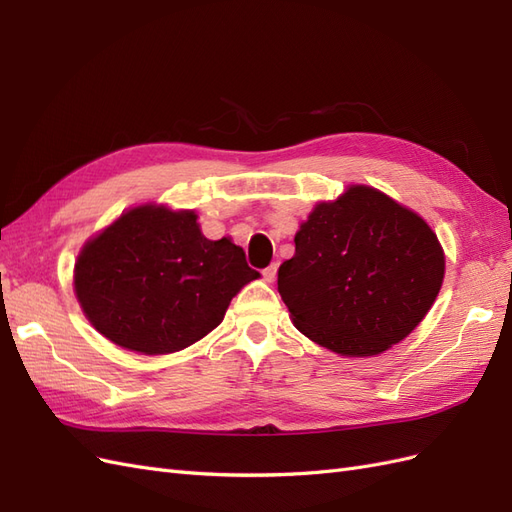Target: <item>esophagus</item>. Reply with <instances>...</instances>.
Wrapping results in <instances>:
<instances>
[{
	"label": "esophagus",
	"mask_w": 512,
	"mask_h": 512,
	"mask_svg": "<svg viewBox=\"0 0 512 512\" xmlns=\"http://www.w3.org/2000/svg\"><path fill=\"white\" fill-rule=\"evenodd\" d=\"M262 277H265L269 284H273L275 277H277V265H269L265 271H262Z\"/></svg>",
	"instance_id": "obj_1"
}]
</instances>
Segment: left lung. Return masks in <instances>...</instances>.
Here are the masks:
<instances>
[{"instance_id":"obj_1","label":"left lung","mask_w":512,"mask_h":512,"mask_svg":"<svg viewBox=\"0 0 512 512\" xmlns=\"http://www.w3.org/2000/svg\"><path fill=\"white\" fill-rule=\"evenodd\" d=\"M442 280L444 250L421 215L369 185H350L299 226L277 290L312 342L376 356L421 324Z\"/></svg>"}]
</instances>
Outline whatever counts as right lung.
Wrapping results in <instances>:
<instances>
[{"label": "right lung", "mask_w": 512, "mask_h": 512, "mask_svg": "<svg viewBox=\"0 0 512 512\" xmlns=\"http://www.w3.org/2000/svg\"><path fill=\"white\" fill-rule=\"evenodd\" d=\"M196 220L192 209L147 203L83 245L74 292L98 333L153 356L188 348L218 327L232 297L260 273L239 245L207 239Z\"/></svg>", "instance_id": "right-lung-1"}]
</instances>
